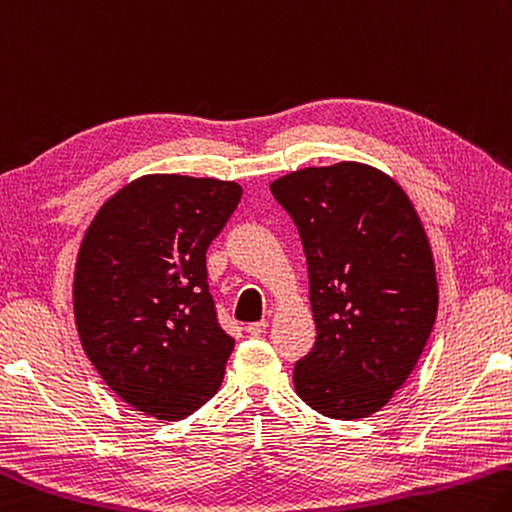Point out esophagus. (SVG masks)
Returning a JSON list of instances; mask_svg holds the SVG:
<instances>
[{"instance_id":"esophagus-1","label":"esophagus","mask_w":512,"mask_h":512,"mask_svg":"<svg viewBox=\"0 0 512 512\" xmlns=\"http://www.w3.org/2000/svg\"><path fill=\"white\" fill-rule=\"evenodd\" d=\"M266 329H268V322L266 320L246 324V333H250V336H262V333H266Z\"/></svg>"}]
</instances>
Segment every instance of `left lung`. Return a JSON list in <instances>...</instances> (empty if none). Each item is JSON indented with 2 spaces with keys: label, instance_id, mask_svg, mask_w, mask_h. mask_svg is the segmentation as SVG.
<instances>
[{
  "label": "left lung",
  "instance_id": "left-lung-1",
  "mask_svg": "<svg viewBox=\"0 0 512 512\" xmlns=\"http://www.w3.org/2000/svg\"><path fill=\"white\" fill-rule=\"evenodd\" d=\"M300 230L313 349L295 362L302 401L358 421L412 374L439 311L430 239L405 190L378 167L342 161L271 183Z\"/></svg>",
  "mask_w": 512,
  "mask_h": 512
}]
</instances>
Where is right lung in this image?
Returning a JSON list of instances; mask_svg holds the SVG:
<instances>
[{
  "label": "right lung",
  "mask_w": 512,
  "mask_h": 512,
  "mask_svg": "<svg viewBox=\"0 0 512 512\" xmlns=\"http://www.w3.org/2000/svg\"><path fill=\"white\" fill-rule=\"evenodd\" d=\"M235 181L145 174L102 203L80 241L73 315L114 394L181 421L217 394L235 340L219 327L206 250L241 199Z\"/></svg>",
  "instance_id": "right-lung-1"
}]
</instances>
